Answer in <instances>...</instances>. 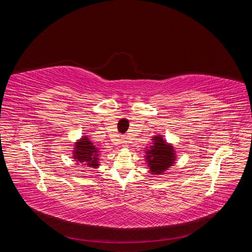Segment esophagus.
<instances>
[{
	"label": "esophagus",
	"instance_id": "esophagus-1",
	"mask_svg": "<svg viewBox=\"0 0 252 252\" xmlns=\"http://www.w3.org/2000/svg\"><path fill=\"white\" fill-rule=\"evenodd\" d=\"M124 146H127V145H124Z\"/></svg>",
	"mask_w": 252,
	"mask_h": 252
}]
</instances>
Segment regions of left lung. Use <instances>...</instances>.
Returning a JSON list of instances; mask_svg holds the SVG:
<instances>
[{
    "label": "left lung",
    "mask_w": 252,
    "mask_h": 252,
    "mask_svg": "<svg viewBox=\"0 0 252 252\" xmlns=\"http://www.w3.org/2000/svg\"><path fill=\"white\" fill-rule=\"evenodd\" d=\"M154 145L146 151V159L151 173L159 174L174 163V151L172 146L166 144L161 135L155 136Z\"/></svg>",
    "instance_id": "1"
}]
</instances>
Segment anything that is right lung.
Here are the masks:
<instances>
[{"label":"right lung","instance_id":"right-lung-1","mask_svg":"<svg viewBox=\"0 0 252 252\" xmlns=\"http://www.w3.org/2000/svg\"><path fill=\"white\" fill-rule=\"evenodd\" d=\"M73 158L81 164L86 165L87 167L96 168L98 166L97 162V149L94 147L90 141H88L87 136H84L79 142L75 143Z\"/></svg>","mask_w":252,"mask_h":252}]
</instances>
